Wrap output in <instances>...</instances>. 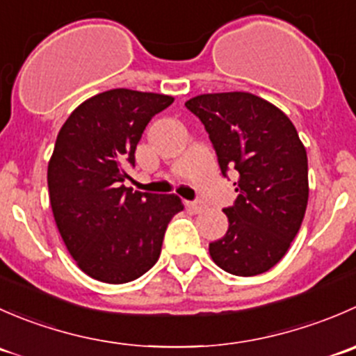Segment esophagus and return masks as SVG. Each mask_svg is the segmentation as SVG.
<instances>
[{"label": "esophagus", "mask_w": 356, "mask_h": 356, "mask_svg": "<svg viewBox=\"0 0 356 356\" xmlns=\"http://www.w3.org/2000/svg\"><path fill=\"white\" fill-rule=\"evenodd\" d=\"M186 207L189 208V210L193 211V213H201V211L204 210V204H201V203H198V201H188V203H186Z\"/></svg>", "instance_id": "esophagus-1"}]
</instances>
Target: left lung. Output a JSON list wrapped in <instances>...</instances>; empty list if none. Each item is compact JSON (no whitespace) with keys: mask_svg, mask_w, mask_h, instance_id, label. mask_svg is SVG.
I'll return each mask as SVG.
<instances>
[{"mask_svg":"<svg viewBox=\"0 0 356 356\" xmlns=\"http://www.w3.org/2000/svg\"><path fill=\"white\" fill-rule=\"evenodd\" d=\"M186 106L203 122L222 174L238 170L229 229L210 243L222 270L251 277L270 270L288 253L308 203L307 149L288 115L251 92H210Z\"/></svg>","mask_w":356,"mask_h":356,"instance_id":"left-lung-1","label":"left lung"}]
</instances>
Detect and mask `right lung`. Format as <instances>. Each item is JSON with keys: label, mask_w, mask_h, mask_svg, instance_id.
Listing matches in <instances>:
<instances>
[{"label": "right lung", "mask_w": 356, "mask_h": 356, "mask_svg": "<svg viewBox=\"0 0 356 356\" xmlns=\"http://www.w3.org/2000/svg\"><path fill=\"white\" fill-rule=\"evenodd\" d=\"M172 103L158 92L110 89L81 103L60 129L48 163L49 203L68 253L96 281L124 284L146 274L168 222L184 208L175 195L122 184L148 122Z\"/></svg>", "instance_id": "obj_1"}]
</instances>
